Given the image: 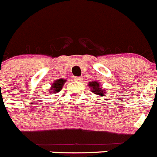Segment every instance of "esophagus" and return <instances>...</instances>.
Here are the masks:
<instances>
[{"instance_id":"34e87169","label":"esophagus","mask_w":157,"mask_h":157,"mask_svg":"<svg viewBox=\"0 0 157 157\" xmlns=\"http://www.w3.org/2000/svg\"><path fill=\"white\" fill-rule=\"evenodd\" d=\"M74 81H75V82H82V78H81V77H75L74 78Z\"/></svg>"}]
</instances>
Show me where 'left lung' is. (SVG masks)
<instances>
[{"label": "left lung", "mask_w": 157, "mask_h": 157, "mask_svg": "<svg viewBox=\"0 0 157 157\" xmlns=\"http://www.w3.org/2000/svg\"><path fill=\"white\" fill-rule=\"evenodd\" d=\"M88 85L91 92L95 95H98V97H103L104 94H108L107 90L105 89L102 85H100V82H97V81L89 82Z\"/></svg>", "instance_id": "1"}]
</instances>
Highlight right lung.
Listing matches in <instances>:
<instances>
[{
    "instance_id": "1",
    "label": "right lung",
    "mask_w": 157,
    "mask_h": 157,
    "mask_svg": "<svg viewBox=\"0 0 157 157\" xmlns=\"http://www.w3.org/2000/svg\"><path fill=\"white\" fill-rule=\"evenodd\" d=\"M66 80L64 78H59L56 80L51 85V88H49V91L48 92L49 94H56L63 89V87L64 84L66 83Z\"/></svg>"
}]
</instances>
